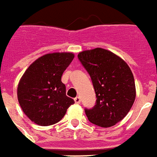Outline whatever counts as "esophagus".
<instances>
[{
    "mask_svg": "<svg viewBox=\"0 0 157 157\" xmlns=\"http://www.w3.org/2000/svg\"><path fill=\"white\" fill-rule=\"evenodd\" d=\"M74 101H75V102L76 104H80V103H81V98H80L79 96H76L75 99H74Z\"/></svg>",
    "mask_w": 157,
    "mask_h": 157,
    "instance_id": "1",
    "label": "esophagus"
}]
</instances>
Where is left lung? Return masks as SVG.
I'll return each instance as SVG.
<instances>
[{"instance_id":"8db88e82","label":"left lung","mask_w":157,"mask_h":157,"mask_svg":"<svg viewBox=\"0 0 157 157\" xmlns=\"http://www.w3.org/2000/svg\"><path fill=\"white\" fill-rule=\"evenodd\" d=\"M78 59L89 73L96 104L85 112L90 122L101 127L115 126L126 117L136 99L132 71L123 59L103 48L83 51Z\"/></svg>"}]
</instances>
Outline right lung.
<instances>
[{"label":"right lung","instance_id":"obj_1","mask_svg":"<svg viewBox=\"0 0 157 157\" xmlns=\"http://www.w3.org/2000/svg\"><path fill=\"white\" fill-rule=\"evenodd\" d=\"M71 52L40 56L26 69L17 86V98L26 117L39 126L54 125L75 103L66 95L61 76L74 59Z\"/></svg>","mask_w":157,"mask_h":157}]
</instances>
